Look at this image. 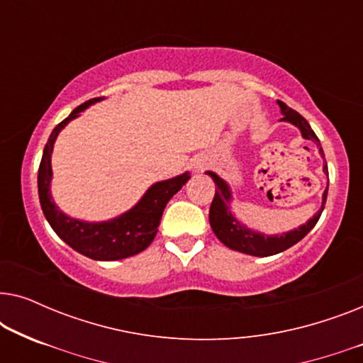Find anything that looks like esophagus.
<instances>
[{
  "label": "esophagus",
  "mask_w": 363,
  "mask_h": 363,
  "mask_svg": "<svg viewBox=\"0 0 363 363\" xmlns=\"http://www.w3.org/2000/svg\"><path fill=\"white\" fill-rule=\"evenodd\" d=\"M195 170H196V172L203 170V163H196V165H195Z\"/></svg>",
  "instance_id": "esophagus-1"
}]
</instances>
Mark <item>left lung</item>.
<instances>
[{
  "mask_svg": "<svg viewBox=\"0 0 363 363\" xmlns=\"http://www.w3.org/2000/svg\"><path fill=\"white\" fill-rule=\"evenodd\" d=\"M277 104H279L281 112H282L281 121L291 122L292 125L299 128L302 137L307 138V140L315 142L317 147H319V152L324 155L319 138H317L314 130L311 128L309 122H307L299 112H296L294 108L287 107L284 102L277 101ZM206 173L213 178V182H215L216 185L215 198H213L211 206H210V225H211L213 233H215L218 240H220L225 246L230 247V250L245 252V255H251V256H261V257L277 255V252L289 250L291 246H294L296 242H299L302 238H304L307 233L315 226V223L319 221V218L325 206L327 190H329V183H327L324 195H322L320 210L317 211L315 215L306 223V225L296 228V230L292 231L282 233V235L267 236V235H262V233L250 230V228L241 225L240 220H236V218L233 216L231 206H230L231 191H230V186H228V183L223 180V178L218 177L216 173L213 172H206ZM324 173L325 175H329L327 163L324 165Z\"/></svg>",
  "mask_w": 363,
  "mask_h": 363,
  "instance_id": "1",
  "label": "left lung"
}]
</instances>
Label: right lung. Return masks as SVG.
Instances as JSON below:
<instances>
[{"label":"right lung","instance_id":"1","mask_svg":"<svg viewBox=\"0 0 363 363\" xmlns=\"http://www.w3.org/2000/svg\"><path fill=\"white\" fill-rule=\"evenodd\" d=\"M102 101V97L91 99L84 102L77 108H74L71 116L64 118L61 123H57L51 137L44 147L41 165L38 172V191L39 201L44 216L56 235L64 242H67L72 250H76L81 255L91 257L96 261H117L123 257L138 255V252L150 246V242L155 238L160 225L163 210L167 203L177 191L182 190V186L190 180V173H183L170 180L158 182L155 185L148 188L142 200L137 203L132 210H128L123 215L113 218L111 221L102 223H87L81 220H74L59 210L56 203L52 201L51 191V155L54 142L59 135V132L67 125L72 118L79 117L84 108H87L92 104Z\"/></svg>","mask_w":363,"mask_h":363}]
</instances>
